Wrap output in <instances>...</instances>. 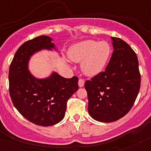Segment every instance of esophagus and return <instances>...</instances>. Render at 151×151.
<instances>
[{
  "instance_id": "34e87169",
  "label": "esophagus",
  "mask_w": 151,
  "mask_h": 151,
  "mask_svg": "<svg viewBox=\"0 0 151 151\" xmlns=\"http://www.w3.org/2000/svg\"><path fill=\"white\" fill-rule=\"evenodd\" d=\"M84 85H85V80L82 79V78H79V80H78V86L80 88H82L83 87Z\"/></svg>"
}]
</instances>
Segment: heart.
I'll return each mask as SVG.
<instances>
[{"label": "heart", "mask_w": 151, "mask_h": 151, "mask_svg": "<svg viewBox=\"0 0 151 151\" xmlns=\"http://www.w3.org/2000/svg\"><path fill=\"white\" fill-rule=\"evenodd\" d=\"M110 53L111 47L106 41L88 40L73 46L69 55L74 62L82 61V72L88 76H94L104 68Z\"/></svg>", "instance_id": "b5f03b06"}]
</instances>
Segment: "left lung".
<instances>
[{
    "label": "left lung",
    "mask_w": 151,
    "mask_h": 151,
    "mask_svg": "<svg viewBox=\"0 0 151 151\" xmlns=\"http://www.w3.org/2000/svg\"><path fill=\"white\" fill-rule=\"evenodd\" d=\"M111 38L114 50L106 69L85 83L89 114L102 122H114L126 115L141 86L135 52L121 38Z\"/></svg>",
    "instance_id": "8db88e82"
}]
</instances>
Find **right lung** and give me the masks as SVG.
<instances>
[{
    "instance_id": "obj_1",
    "label": "right lung",
    "mask_w": 151,
    "mask_h": 151,
    "mask_svg": "<svg viewBox=\"0 0 151 151\" xmlns=\"http://www.w3.org/2000/svg\"><path fill=\"white\" fill-rule=\"evenodd\" d=\"M48 36L41 35L26 41L16 52L9 69V92L13 105L23 117L35 125L50 126L65 116L68 100L78 89L77 76L66 78L54 73L38 79L28 70L34 53L54 48Z\"/></svg>"
}]
</instances>
